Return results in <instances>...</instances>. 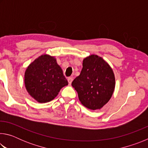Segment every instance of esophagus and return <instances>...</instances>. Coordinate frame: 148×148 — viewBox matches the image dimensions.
Listing matches in <instances>:
<instances>
[{"mask_svg":"<svg viewBox=\"0 0 148 148\" xmlns=\"http://www.w3.org/2000/svg\"><path fill=\"white\" fill-rule=\"evenodd\" d=\"M72 80H73V78H72V77H69V78H68V82H69V85H71V84H72Z\"/></svg>","mask_w":148,"mask_h":148,"instance_id":"obj_1","label":"esophagus"}]
</instances>
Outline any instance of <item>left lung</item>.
<instances>
[{"label": "left lung", "instance_id": "1", "mask_svg": "<svg viewBox=\"0 0 148 148\" xmlns=\"http://www.w3.org/2000/svg\"><path fill=\"white\" fill-rule=\"evenodd\" d=\"M83 68L72 86L81 103L90 110L101 109L113 95L116 80L108 63L97 55L83 60Z\"/></svg>", "mask_w": 148, "mask_h": 148}]
</instances>
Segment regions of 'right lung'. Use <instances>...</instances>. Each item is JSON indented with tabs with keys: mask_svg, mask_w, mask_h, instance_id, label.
Masks as SVG:
<instances>
[{
	"mask_svg": "<svg viewBox=\"0 0 148 148\" xmlns=\"http://www.w3.org/2000/svg\"><path fill=\"white\" fill-rule=\"evenodd\" d=\"M25 86L29 94L40 103L52 101L69 84L54 57L44 54L30 64L25 72Z\"/></svg>",
	"mask_w": 148,
	"mask_h": 148,
	"instance_id": "add662e5",
	"label": "right lung"
}]
</instances>
